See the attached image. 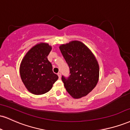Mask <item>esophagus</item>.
Here are the masks:
<instances>
[{
	"label": "esophagus",
	"instance_id": "1",
	"mask_svg": "<svg viewBox=\"0 0 130 130\" xmlns=\"http://www.w3.org/2000/svg\"><path fill=\"white\" fill-rule=\"evenodd\" d=\"M57 75H58L59 79H60V78H61V73H57Z\"/></svg>",
	"mask_w": 130,
	"mask_h": 130
}]
</instances>
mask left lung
I'll list each match as a JSON object with an SVG mask.
<instances>
[{
    "label": "left lung",
    "mask_w": 130,
    "mask_h": 130,
    "mask_svg": "<svg viewBox=\"0 0 130 130\" xmlns=\"http://www.w3.org/2000/svg\"><path fill=\"white\" fill-rule=\"evenodd\" d=\"M70 67L69 77H62L64 87L74 99L86 96L95 88L99 78L98 60L87 46L78 40L59 46Z\"/></svg>",
    "instance_id": "8db88e82"
}]
</instances>
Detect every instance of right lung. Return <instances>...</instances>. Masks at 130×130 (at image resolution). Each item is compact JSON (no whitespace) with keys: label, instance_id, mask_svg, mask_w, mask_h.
<instances>
[{"label":"right lung","instance_id":"right-lung-1","mask_svg":"<svg viewBox=\"0 0 130 130\" xmlns=\"http://www.w3.org/2000/svg\"><path fill=\"white\" fill-rule=\"evenodd\" d=\"M51 50L52 46L47 43H37L26 53L20 63L22 81L28 91L33 94L47 93L58 79L47 58Z\"/></svg>","mask_w":130,"mask_h":130}]
</instances>
